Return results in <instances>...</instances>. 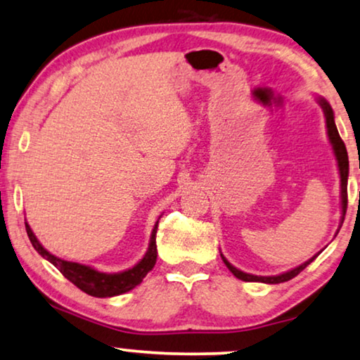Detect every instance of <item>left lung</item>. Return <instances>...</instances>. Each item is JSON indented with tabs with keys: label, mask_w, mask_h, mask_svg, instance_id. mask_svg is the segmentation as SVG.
<instances>
[{
	"label": "left lung",
	"mask_w": 360,
	"mask_h": 360,
	"mask_svg": "<svg viewBox=\"0 0 360 360\" xmlns=\"http://www.w3.org/2000/svg\"><path fill=\"white\" fill-rule=\"evenodd\" d=\"M318 103L321 105V108H323L324 112V117H326V127H328V136H329V141L330 145H333V150H334V156H336L338 160V167H339V176H341V207H342V219H341V225L344 222V215H346V210H347V176H349V158H347V150H346V145H344V141L341 140V136H339V131H338V127L336 123H334V112L333 108H330V105L326 102L324 98H318ZM222 255V253H220ZM319 253H316L313 258H309L308 262L301 263L300 266L293 268V270L290 271H285L281 273V275H275V276H257V275H250V273H245L242 270H238L233 265H230L227 262V258L222 255V260L225 265L230 271L233 273V276H237L238 280L242 281H260V283H268V285H276V283H283V281H288L291 278H295L298 275L300 271H303L306 266L309 265L311 262L314 260L316 257H318Z\"/></svg>",
	"instance_id": "obj_1"
}]
</instances>
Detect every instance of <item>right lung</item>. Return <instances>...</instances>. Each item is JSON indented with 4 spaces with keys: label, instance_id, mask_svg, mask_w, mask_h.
<instances>
[{
    "label": "right lung",
    "instance_id": "obj_1",
    "mask_svg": "<svg viewBox=\"0 0 360 360\" xmlns=\"http://www.w3.org/2000/svg\"><path fill=\"white\" fill-rule=\"evenodd\" d=\"M158 222H160V220H156L155 229H153L150 247H148L145 257H143L133 268H128V270L120 271V273H103V271L95 270L92 266L80 265V263H75V262L62 260V258L52 255L51 252H47L46 248L41 245L34 233H32L31 227L27 225V222H26V232L32 243V247L36 248L37 253H39L41 257H44L46 260H49L52 265H54L57 270L67 278V280L72 281V283L77 286V288L82 290L84 293H87L90 296H95V298H112V296L123 295L127 293V291L135 288V286L141 283L143 278L148 275V271L153 270V266H155L156 263V257H158V250H156Z\"/></svg>",
    "mask_w": 360,
    "mask_h": 360
}]
</instances>
